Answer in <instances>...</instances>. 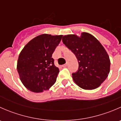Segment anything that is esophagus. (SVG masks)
Instances as JSON below:
<instances>
[{
  "instance_id": "34e87169",
  "label": "esophagus",
  "mask_w": 121,
  "mask_h": 121,
  "mask_svg": "<svg viewBox=\"0 0 121 121\" xmlns=\"http://www.w3.org/2000/svg\"><path fill=\"white\" fill-rule=\"evenodd\" d=\"M67 63H66V64H64V65H63V67H67Z\"/></svg>"
}]
</instances>
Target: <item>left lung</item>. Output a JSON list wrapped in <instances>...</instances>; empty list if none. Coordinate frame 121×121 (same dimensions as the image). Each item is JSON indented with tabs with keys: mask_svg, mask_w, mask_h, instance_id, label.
<instances>
[{
	"mask_svg": "<svg viewBox=\"0 0 121 121\" xmlns=\"http://www.w3.org/2000/svg\"><path fill=\"white\" fill-rule=\"evenodd\" d=\"M63 43L75 54L78 69L72 74L75 83L84 90L98 88L110 71V60L104 47L94 36L86 32L81 36H63Z\"/></svg>",
	"mask_w": 121,
	"mask_h": 121,
	"instance_id": "8db88e82",
	"label": "left lung"
}]
</instances>
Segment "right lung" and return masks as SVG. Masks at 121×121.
I'll return each mask as SVG.
<instances>
[{
	"instance_id": "1",
	"label": "right lung",
	"mask_w": 121,
	"mask_h": 121,
	"mask_svg": "<svg viewBox=\"0 0 121 121\" xmlns=\"http://www.w3.org/2000/svg\"><path fill=\"white\" fill-rule=\"evenodd\" d=\"M63 35H39L30 40L19 54L17 69L27 90L41 92L56 82L59 69L55 66L52 54Z\"/></svg>"
}]
</instances>
